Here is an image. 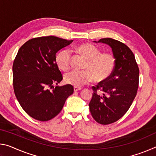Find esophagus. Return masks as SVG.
Instances as JSON below:
<instances>
[{"instance_id": "esophagus-1", "label": "esophagus", "mask_w": 156, "mask_h": 156, "mask_svg": "<svg viewBox=\"0 0 156 156\" xmlns=\"http://www.w3.org/2000/svg\"><path fill=\"white\" fill-rule=\"evenodd\" d=\"M81 89H82V88H80V87H73V90H74V91H80V90H81Z\"/></svg>"}]
</instances>
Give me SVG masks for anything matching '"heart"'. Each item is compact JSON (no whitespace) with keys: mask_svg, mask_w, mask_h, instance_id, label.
Masks as SVG:
<instances>
[{"mask_svg":"<svg viewBox=\"0 0 156 156\" xmlns=\"http://www.w3.org/2000/svg\"><path fill=\"white\" fill-rule=\"evenodd\" d=\"M76 50L87 60L85 72H73L65 76V82L68 84L80 87L94 80L97 82L106 80L112 74L115 65V58L110 53H102L101 49L91 43H83L76 47ZM56 62L60 69L68 71L72 63L71 53L67 49L58 53Z\"/></svg>","mask_w":156,"mask_h":156,"instance_id":"heart-1","label":"heart"}]
</instances>
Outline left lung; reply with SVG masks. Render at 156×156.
I'll list each match as a JSON object with an SVG mask.
<instances>
[{"label":"left lung","mask_w":156,"mask_h":156,"mask_svg":"<svg viewBox=\"0 0 156 156\" xmlns=\"http://www.w3.org/2000/svg\"><path fill=\"white\" fill-rule=\"evenodd\" d=\"M94 42L110 46L115 58L109 77L92 87L94 94L89 104L94 119L109 125L122 118L131 107L138 88L139 68L133 52L126 44L111 38Z\"/></svg>","instance_id":"obj_1"}]
</instances>
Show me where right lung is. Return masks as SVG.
I'll use <instances>...</instances> for the list:
<instances>
[{
	"label": "right lung",
	"instance_id": "1",
	"mask_svg": "<svg viewBox=\"0 0 156 156\" xmlns=\"http://www.w3.org/2000/svg\"><path fill=\"white\" fill-rule=\"evenodd\" d=\"M72 42L53 36L38 37L27 41L18 50L12 67L14 93L23 110L34 119L54 118L73 93L71 84L49 89L62 80L56 53Z\"/></svg>",
	"mask_w": 156,
	"mask_h": 156
}]
</instances>
